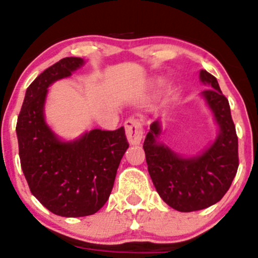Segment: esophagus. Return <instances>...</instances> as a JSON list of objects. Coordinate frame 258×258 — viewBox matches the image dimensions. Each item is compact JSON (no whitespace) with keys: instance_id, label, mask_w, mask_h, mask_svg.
<instances>
[{"instance_id":"34e87169","label":"esophagus","mask_w":258,"mask_h":258,"mask_svg":"<svg viewBox=\"0 0 258 258\" xmlns=\"http://www.w3.org/2000/svg\"><path fill=\"white\" fill-rule=\"evenodd\" d=\"M124 131H126V137L131 145H139L144 137V127L140 119L135 117H130L124 122Z\"/></svg>"}]
</instances>
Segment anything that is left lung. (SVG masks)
<instances>
[{"instance_id":"1","label":"left lung","mask_w":258,"mask_h":258,"mask_svg":"<svg viewBox=\"0 0 258 258\" xmlns=\"http://www.w3.org/2000/svg\"><path fill=\"white\" fill-rule=\"evenodd\" d=\"M200 79L210 85L202 92L220 126L217 139L202 155L181 157L158 144L160 122L146 136L144 150L148 173L161 199L179 212H192L217 204L230 188L238 168V139L228 100L215 76L202 70Z\"/></svg>"}]
</instances>
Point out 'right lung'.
<instances>
[{
	"instance_id": "1",
	"label": "right lung",
	"mask_w": 258,
	"mask_h": 258,
	"mask_svg": "<svg viewBox=\"0 0 258 258\" xmlns=\"http://www.w3.org/2000/svg\"><path fill=\"white\" fill-rule=\"evenodd\" d=\"M82 64L80 57H66L45 70L26 91L16 126L21 168L31 192L62 217L93 215L106 204L128 148L123 127L92 130L76 141L62 142L46 124L48 86Z\"/></svg>"
}]
</instances>
